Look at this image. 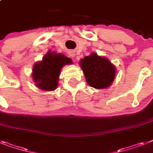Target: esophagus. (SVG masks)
<instances>
[{
	"label": "esophagus",
	"mask_w": 153,
	"mask_h": 153,
	"mask_svg": "<svg viewBox=\"0 0 153 153\" xmlns=\"http://www.w3.org/2000/svg\"><path fill=\"white\" fill-rule=\"evenodd\" d=\"M69 56L71 57V58H73V59H74V58H75V56H76L75 52H74V51H69Z\"/></svg>",
	"instance_id": "1"
}]
</instances>
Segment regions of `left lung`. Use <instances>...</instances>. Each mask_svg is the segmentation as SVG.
I'll list each match as a JSON object with an SVG mask.
<instances>
[{"label": "left lung", "mask_w": 153, "mask_h": 153, "mask_svg": "<svg viewBox=\"0 0 153 153\" xmlns=\"http://www.w3.org/2000/svg\"><path fill=\"white\" fill-rule=\"evenodd\" d=\"M86 81L95 89H105L110 87L116 77V66L108 59L91 53L79 60Z\"/></svg>", "instance_id": "1"}]
</instances>
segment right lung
<instances>
[{
    "label": "right lung",
    "instance_id": "add662e5",
    "mask_svg": "<svg viewBox=\"0 0 153 153\" xmlns=\"http://www.w3.org/2000/svg\"><path fill=\"white\" fill-rule=\"evenodd\" d=\"M72 63L71 59L61 53L49 50L41 61L34 64L31 74L33 81L40 90L55 91L59 85V75L62 67Z\"/></svg>",
    "mask_w": 153,
    "mask_h": 153
}]
</instances>
